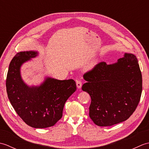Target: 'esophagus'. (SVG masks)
I'll return each instance as SVG.
<instances>
[{"label": "esophagus", "instance_id": "1", "mask_svg": "<svg viewBox=\"0 0 149 149\" xmlns=\"http://www.w3.org/2000/svg\"><path fill=\"white\" fill-rule=\"evenodd\" d=\"M76 85L77 88H81L82 86V82L80 80L76 81Z\"/></svg>", "mask_w": 149, "mask_h": 149}]
</instances>
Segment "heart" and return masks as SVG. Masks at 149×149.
Returning <instances> with one entry per match:
<instances>
[{
	"label": "heart",
	"instance_id": "1",
	"mask_svg": "<svg viewBox=\"0 0 149 149\" xmlns=\"http://www.w3.org/2000/svg\"><path fill=\"white\" fill-rule=\"evenodd\" d=\"M95 65H96V63L95 62V61H92V62L90 63L88 65L87 68L88 69H91V68H93L95 66Z\"/></svg>",
	"mask_w": 149,
	"mask_h": 149
}]
</instances>
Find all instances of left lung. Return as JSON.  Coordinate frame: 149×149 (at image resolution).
<instances>
[{
	"label": "left lung",
	"instance_id": "1",
	"mask_svg": "<svg viewBox=\"0 0 149 149\" xmlns=\"http://www.w3.org/2000/svg\"><path fill=\"white\" fill-rule=\"evenodd\" d=\"M82 90L91 97L89 115L95 124L111 126L127 120L136 109L142 91V75L133 54L116 63L97 64L83 75Z\"/></svg>",
	"mask_w": 149,
	"mask_h": 149
}]
</instances>
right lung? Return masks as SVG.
<instances>
[{"mask_svg":"<svg viewBox=\"0 0 149 149\" xmlns=\"http://www.w3.org/2000/svg\"><path fill=\"white\" fill-rule=\"evenodd\" d=\"M38 54L31 50L15 56L9 66L6 90L12 106L26 124L46 128L61 118L65 104L76 90V84L73 79L61 81L48 77L40 86H28L22 79L21 66Z\"/></svg>","mask_w":149,"mask_h":149,"instance_id":"add662e5","label":"right lung"}]
</instances>
